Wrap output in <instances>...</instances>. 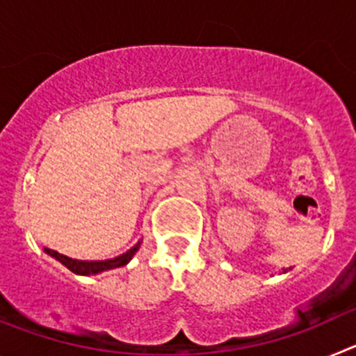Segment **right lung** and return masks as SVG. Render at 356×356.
I'll use <instances>...</instances> for the list:
<instances>
[{
  "label": "right lung",
  "mask_w": 356,
  "mask_h": 356,
  "mask_svg": "<svg viewBox=\"0 0 356 356\" xmlns=\"http://www.w3.org/2000/svg\"><path fill=\"white\" fill-rule=\"evenodd\" d=\"M139 248H140V242H137V244H135L131 250H128L127 253L119 254V257L110 260H76V259H69V257H65V254H60L58 251L49 250V248H46L44 251H46L49 257H53L55 260H58L60 264H64L69 271H72L74 275L89 276V275H97V273L108 271V269H115V267L127 266V264L131 260V257L137 253Z\"/></svg>",
  "instance_id": "right-lung-1"
}]
</instances>
